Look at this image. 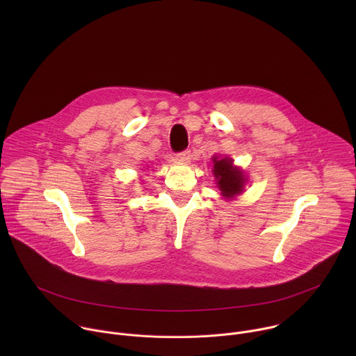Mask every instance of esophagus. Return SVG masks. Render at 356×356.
Listing matches in <instances>:
<instances>
[{
    "label": "esophagus",
    "mask_w": 356,
    "mask_h": 356,
    "mask_svg": "<svg viewBox=\"0 0 356 356\" xmlns=\"http://www.w3.org/2000/svg\"><path fill=\"white\" fill-rule=\"evenodd\" d=\"M179 162H181V163H188L190 162V159H191V152L188 150V149H186V150H183V152H180V154H177V158H176Z\"/></svg>",
    "instance_id": "1"
}]
</instances>
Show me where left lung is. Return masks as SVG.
I'll use <instances>...</instances> for the list:
<instances>
[{
  "label": "left lung",
  "instance_id": "8db88e82",
  "mask_svg": "<svg viewBox=\"0 0 356 356\" xmlns=\"http://www.w3.org/2000/svg\"><path fill=\"white\" fill-rule=\"evenodd\" d=\"M213 173L221 195L232 198L243 193L246 177L242 169L232 165V159L213 156Z\"/></svg>",
  "mask_w": 356,
  "mask_h": 356
}]
</instances>
